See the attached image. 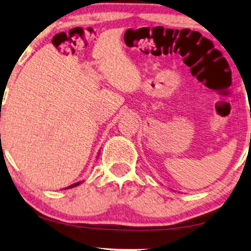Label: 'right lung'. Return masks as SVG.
<instances>
[{
    "instance_id": "obj_1",
    "label": "right lung",
    "mask_w": 251,
    "mask_h": 251,
    "mask_svg": "<svg viewBox=\"0 0 251 251\" xmlns=\"http://www.w3.org/2000/svg\"><path fill=\"white\" fill-rule=\"evenodd\" d=\"M98 155H99V154H98ZM97 157H98V156H97ZM82 181H83V180H82ZM82 181H77V183H75V184H72V185H70V186H68V187H66V190H67V188H72V187L78 186V185H80V184L82 183Z\"/></svg>"
}]
</instances>
